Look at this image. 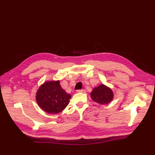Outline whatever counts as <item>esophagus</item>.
Wrapping results in <instances>:
<instances>
[{
    "label": "esophagus",
    "mask_w": 155,
    "mask_h": 155,
    "mask_svg": "<svg viewBox=\"0 0 155 155\" xmlns=\"http://www.w3.org/2000/svg\"><path fill=\"white\" fill-rule=\"evenodd\" d=\"M77 92H78V93H85V92H86V91H85V90H84V89H82V90H78V91H77Z\"/></svg>",
    "instance_id": "34e87169"
}]
</instances>
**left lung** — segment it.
Here are the masks:
<instances>
[{
    "label": "left lung",
    "mask_w": 155,
    "mask_h": 155,
    "mask_svg": "<svg viewBox=\"0 0 155 155\" xmlns=\"http://www.w3.org/2000/svg\"><path fill=\"white\" fill-rule=\"evenodd\" d=\"M92 99L100 104H107L114 99L112 89L104 84H101L93 88L91 93Z\"/></svg>",
    "instance_id": "left-lung-1"
}]
</instances>
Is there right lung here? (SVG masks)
Masks as SVG:
<instances>
[{
	"instance_id": "right-lung-1",
	"label": "right lung",
	"mask_w": 155,
	"mask_h": 155,
	"mask_svg": "<svg viewBox=\"0 0 155 155\" xmlns=\"http://www.w3.org/2000/svg\"><path fill=\"white\" fill-rule=\"evenodd\" d=\"M71 95L61 88L59 80L45 82L36 92V100L45 112L56 114L63 110L70 102Z\"/></svg>"
}]
</instances>
